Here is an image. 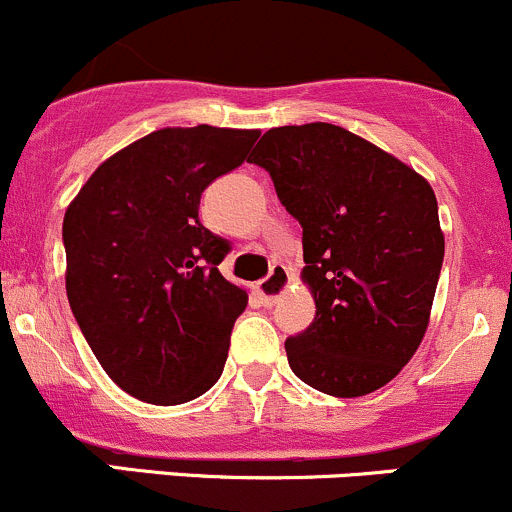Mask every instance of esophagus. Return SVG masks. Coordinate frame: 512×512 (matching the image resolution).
I'll return each instance as SVG.
<instances>
[{
  "mask_svg": "<svg viewBox=\"0 0 512 512\" xmlns=\"http://www.w3.org/2000/svg\"><path fill=\"white\" fill-rule=\"evenodd\" d=\"M289 285V270L285 265H272L270 275L265 277L262 282H257L255 292L257 297H260V302L265 304V307H270V304H275L277 299L285 294V289Z\"/></svg>",
  "mask_w": 512,
  "mask_h": 512,
  "instance_id": "esophagus-1",
  "label": "esophagus"
}]
</instances>
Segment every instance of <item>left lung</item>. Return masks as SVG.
I'll return each mask as SVG.
<instances>
[{"mask_svg": "<svg viewBox=\"0 0 512 512\" xmlns=\"http://www.w3.org/2000/svg\"><path fill=\"white\" fill-rule=\"evenodd\" d=\"M250 163L302 225V280L317 314L285 342L294 374L339 399L389 384L416 354L443 265L423 175L332 123L270 128Z\"/></svg>", "mask_w": 512, "mask_h": 512, "instance_id": "1", "label": "left lung"}]
</instances>
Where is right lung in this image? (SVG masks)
I'll list each match as a JSON object with an SVG mask.
<instances>
[{"label": "right lung", "mask_w": 512, "mask_h": 512, "mask_svg": "<svg viewBox=\"0 0 512 512\" xmlns=\"http://www.w3.org/2000/svg\"><path fill=\"white\" fill-rule=\"evenodd\" d=\"M257 136L160 128L103 160L66 208L71 312L103 371L136 399L185 404L223 374L247 292L220 275L230 245L198 208Z\"/></svg>", "instance_id": "add662e5"}]
</instances>
